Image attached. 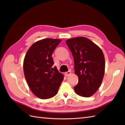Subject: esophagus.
I'll return each instance as SVG.
<instances>
[{
    "label": "esophagus",
    "mask_w": 125,
    "mask_h": 125,
    "mask_svg": "<svg viewBox=\"0 0 125 125\" xmlns=\"http://www.w3.org/2000/svg\"><path fill=\"white\" fill-rule=\"evenodd\" d=\"M71 71H67V72H66V73H65V75L66 76H68L70 75H71Z\"/></svg>",
    "instance_id": "esophagus-1"
}]
</instances>
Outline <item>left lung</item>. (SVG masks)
Instances as JSON below:
<instances>
[{
	"label": "left lung",
	"instance_id": "obj_1",
	"mask_svg": "<svg viewBox=\"0 0 125 125\" xmlns=\"http://www.w3.org/2000/svg\"><path fill=\"white\" fill-rule=\"evenodd\" d=\"M65 42L73 54L75 73L78 77L74 90L80 96H91L99 88L104 76L105 63L102 50L85 37H77Z\"/></svg>",
	"mask_w": 125,
	"mask_h": 125
}]
</instances>
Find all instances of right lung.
I'll return each instance as SVG.
<instances>
[{"instance_id": "1", "label": "right lung", "mask_w": 125, "mask_h": 125, "mask_svg": "<svg viewBox=\"0 0 125 125\" xmlns=\"http://www.w3.org/2000/svg\"><path fill=\"white\" fill-rule=\"evenodd\" d=\"M60 39H44L31 45L23 60V72L31 90L36 97L46 99L57 94L64 76L54 67L52 54Z\"/></svg>"}]
</instances>
